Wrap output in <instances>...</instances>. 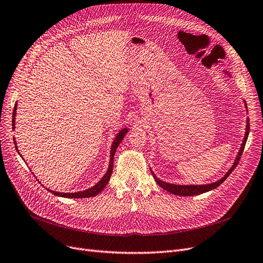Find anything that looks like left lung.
Instances as JSON below:
<instances>
[{
  "label": "left lung",
  "instance_id": "1",
  "mask_svg": "<svg viewBox=\"0 0 263 263\" xmlns=\"http://www.w3.org/2000/svg\"><path fill=\"white\" fill-rule=\"evenodd\" d=\"M247 108V107H246ZM248 134H249V120H247V127H246V134H245V138L243 140V143H241V146H240V150L238 152V155L236 157L235 160V163L234 165L232 166V168L228 172V174L222 178V179H220L219 181L215 182V183H212V184H206V185H176V184H171V183H167V182H164L162 180H159L155 176H153L155 178V180L157 182V184H159L162 189H164V190L168 191L170 193H173L175 195H182V196H192V195H197V194H202V193H205V192H208L211 190H214V189H216L217 186H219L220 184H221L227 178L230 176V174L232 173L234 171V168L238 165V162L240 160V156L241 154H243L244 152V149H245V144H246V141H247V138H248Z\"/></svg>",
  "mask_w": 263,
  "mask_h": 263
}]
</instances>
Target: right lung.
Instances as JSON below:
<instances>
[{
  "label": "right lung",
  "mask_w": 263,
  "mask_h": 263,
  "mask_svg": "<svg viewBox=\"0 0 263 263\" xmlns=\"http://www.w3.org/2000/svg\"><path fill=\"white\" fill-rule=\"evenodd\" d=\"M16 110H17V103H15V107H14V111H13V129H15V114H16ZM127 133V129H122V132H120V134L117 136V138H115L113 144H112V148H111V157H110V166L108 168V172L107 174L102 177V179L96 184L93 185L92 187L88 189V190H85L83 192H76V193H60V192H55V191H50L52 194H55L57 196H62V197H69V198H84V197H91V196H95L98 193H100L104 187H106L107 183L110 180V177L113 171V159H114V154L115 151H117V148L119 146L120 142L123 140L125 134ZM15 145H16V141H15ZM17 148V146H16ZM18 151V149H17Z\"/></svg>",
  "instance_id": "add662e5"
}]
</instances>
